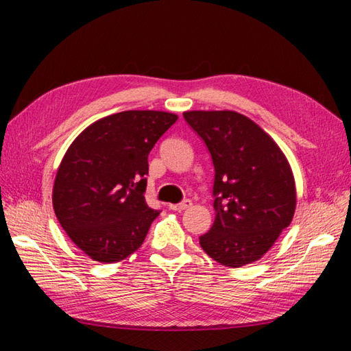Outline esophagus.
Listing matches in <instances>:
<instances>
[{"mask_svg": "<svg viewBox=\"0 0 351 351\" xmlns=\"http://www.w3.org/2000/svg\"><path fill=\"white\" fill-rule=\"evenodd\" d=\"M190 206H191V200H190V199H185V200H182L181 204H176V205H169V210L181 213V211H184V210H187V208H190Z\"/></svg>", "mask_w": 351, "mask_h": 351, "instance_id": "34e87169", "label": "esophagus"}]
</instances>
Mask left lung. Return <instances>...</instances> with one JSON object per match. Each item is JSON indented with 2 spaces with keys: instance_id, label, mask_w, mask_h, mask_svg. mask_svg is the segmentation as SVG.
I'll return each instance as SVG.
<instances>
[{
  "instance_id": "8db88e82",
  "label": "left lung",
  "mask_w": 351,
  "mask_h": 351,
  "mask_svg": "<svg viewBox=\"0 0 351 351\" xmlns=\"http://www.w3.org/2000/svg\"><path fill=\"white\" fill-rule=\"evenodd\" d=\"M184 119L205 141L215 171V219L199 243L221 265L255 263L295 211L287 156L264 130L237 111H185Z\"/></svg>"
}]
</instances>
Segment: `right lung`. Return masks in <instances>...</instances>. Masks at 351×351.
Segmentation results:
<instances>
[{"label": "right lung", "mask_w": 351, "mask_h": 351, "mask_svg": "<svg viewBox=\"0 0 351 351\" xmlns=\"http://www.w3.org/2000/svg\"><path fill=\"white\" fill-rule=\"evenodd\" d=\"M178 116L130 110L102 117L66 151L52 189L57 220L77 247L98 263L136 252L158 211L145 200L147 155Z\"/></svg>", "instance_id": "1"}]
</instances>
